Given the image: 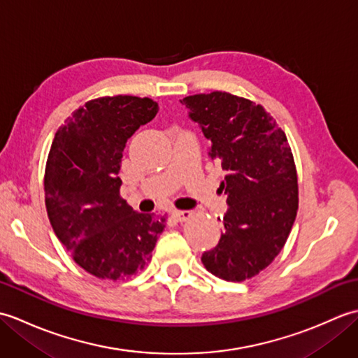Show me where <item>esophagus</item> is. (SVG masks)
<instances>
[{"label": "esophagus", "instance_id": "esophagus-1", "mask_svg": "<svg viewBox=\"0 0 358 358\" xmlns=\"http://www.w3.org/2000/svg\"><path fill=\"white\" fill-rule=\"evenodd\" d=\"M172 217H173L175 222L183 223V222H186V220H189V218L192 217V212L191 210H173L172 212Z\"/></svg>", "mask_w": 358, "mask_h": 358}]
</instances>
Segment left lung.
<instances>
[{"mask_svg": "<svg viewBox=\"0 0 358 358\" xmlns=\"http://www.w3.org/2000/svg\"><path fill=\"white\" fill-rule=\"evenodd\" d=\"M212 143L209 155L226 172L224 231L201 255L210 273L245 281L273 262L292 229L299 209V178L291 146L263 106L215 90L180 100Z\"/></svg>", "mask_w": 358, "mask_h": 358, "instance_id": "1", "label": "left lung"}]
</instances>
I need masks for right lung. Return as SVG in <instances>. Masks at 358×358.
<instances>
[{
	"mask_svg": "<svg viewBox=\"0 0 358 358\" xmlns=\"http://www.w3.org/2000/svg\"><path fill=\"white\" fill-rule=\"evenodd\" d=\"M158 103L132 95L87 101L58 127L44 171L49 222L80 268L124 280L150 263L166 217L135 212L120 195L126 141L157 115Z\"/></svg>",
	"mask_w": 358,
	"mask_h": 358,
	"instance_id": "obj_1",
	"label": "right lung"
}]
</instances>
